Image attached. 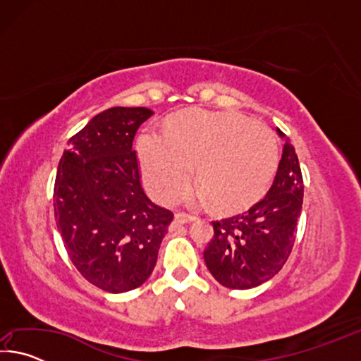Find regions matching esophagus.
<instances>
[{
	"instance_id": "esophagus-1",
	"label": "esophagus",
	"mask_w": 361,
	"mask_h": 361,
	"mask_svg": "<svg viewBox=\"0 0 361 361\" xmlns=\"http://www.w3.org/2000/svg\"><path fill=\"white\" fill-rule=\"evenodd\" d=\"M194 221V216L186 215V213H176L173 218V226H181V224H188Z\"/></svg>"
}]
</instances>
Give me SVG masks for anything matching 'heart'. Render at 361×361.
<instances>
[{"instance_id": "heart-1", "label": "heart", "mask_w": 361, "mask_h": 361, "mask_svg": "<svg viewBox=\"0 0 361 361\" xmlns=\"http://www.w3.org/2000/svg\"><path fill=\"white\" fill-rule=\"evenodd\" d=\"M145 185L170 202L192 180L200 186L191 200L221 210H240L267 191L279 167V142L269 127L239 113L189 109L169 122L167 132L146 129L137 140Z\"/></svg>"}]
</instances>
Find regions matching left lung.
<instances>
[{"mask_svg": "<svg viewBox=\"0 0 361 361\" xmlns=\"http://www.w3.org/2000/svg\"><path fill=\"white\" fill-rule=\"evenodd\" d=\"M285 140L276 178L266 197L240 215L213 223L215 235L204 252L205 264L226 288L248 290L267 282L288 259L302 209V175L295 146Z\"/></svg>", "mask_w": 361, "mask_h": 361, "instance_id": "left-lung-1", "label": "left lung"}]
</instances>
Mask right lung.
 <instances>
[{"instance_id": "right-lung-1", "label": "right lung", "mask_w": 361, "mask_h": 361, "mask_svg": "<svg viewBox=\"0 0 361 361\" xmlns=\"http://www.w3.org/2000/svg\"><path fill=\"white\" fill-rule=\"evenodd\" d=\"M154 114L114 106L70 138L54 186L57 228L81 276L108 293L143 285L173 215L143 191L133 137Z\"/></svg>"}]
</instances>
